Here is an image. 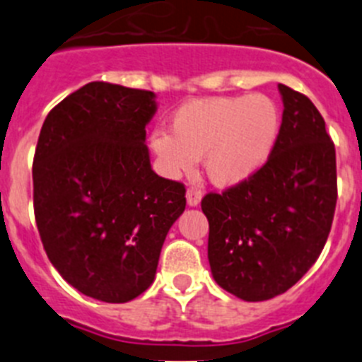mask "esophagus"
<instances>
[{
    "label": "esophagus",
    "instance_id": "1",
    "mask_svg": "<svg viewBox=\"0 0 362 362\" xmlns=\"http://www.w3.org/2000/svg\"><path fill=\"white\" fill-rule=\"evenodd\" d=\"M201 197H203V192H201V188L190 187L187 190V203L190 204V206H197L201 201Z\"/></svg>",
    "mask_w": 362,
    "mask_h": 362
}]
</instances>
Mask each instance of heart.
Segmentation results:
<instances>
[{
    "mask_svg": "<svg viewBox=\"0 0 362 362\" xmlns=\"http://www.w3.org/2000/svg\"><path fill=\"white\" fill-rule=\"evenodd\" d=\"M281 116L268 95L197 99L172 117V132L156 130L150 145L172 177L190 174L197 159L219 187L241 183L268 159Z\"/></svg>",
    "mask_w": 362,
    "mask_h": 362,
    "instance_id": "1",
    "label": "heart"
}]
</instances>
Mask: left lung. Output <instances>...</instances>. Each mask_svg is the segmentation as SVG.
<instances>
[{
    "label": "left lung",
    "mask_w": 362,
    "mask_h": 362,
    "mask_svg": "<svg viewBox=\"0 0 362 362\" xmlns=\"http://www.w3.org/2000/svg\"><path fill=\"white\" fill-rule=\"evenodd\" d=\"M283 123L263 166L209 192V261L221 288L245 300L281 296L321 255L337 203L335 146L315 105L279 85Z\"/></svg>",
    "instance_id": "8db88e82"
}]
</instances>
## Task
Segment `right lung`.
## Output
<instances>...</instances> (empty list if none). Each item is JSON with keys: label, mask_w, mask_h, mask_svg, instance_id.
<instances>
[{"label": "right lung", "mask_w": 362, "mask_h": 362, "mask_svg": "<svg viewBox=\"0 0 362 362\" xmlns=\"http://www.w3.org/2000/svg\"><path fill=\"white\" fill-rule=\"evenodd\" d=\"M153 92L92 81L57 103L41 127L34 216L63 279L88 297L127 303L153 283L187 188L150 166L145 127Z\"/></svg>", "instance_id": "right-lung-1"}]
</instances>
